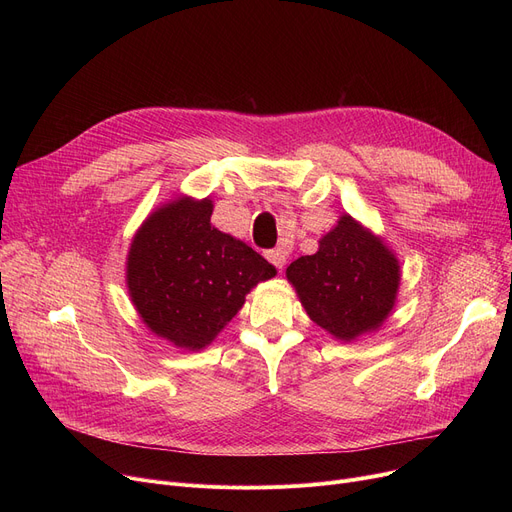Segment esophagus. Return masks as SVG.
<instances>
[{"label":"esophagus","mask_w":512,"mask_h":512,"mask_svg":"<svg viewBox=\"0 0 512 512\" xmlns=\"http://www.w3.org/2000/svg\"><path fill=\"white\" fill-rule=\"evenodd\" d=\"M265 257H267V261H270V263L276 267V270H282V267L286 265V251H284V249H272V251H267Z\"/></svg>","instance_id":"34e87169"}]
</instances>
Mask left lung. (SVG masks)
Returning <instances> with one entry per match:
<instances>
[{"mask_svg":"<svg viewBox=\"0 0 512 512\" xmlns=\"http://www.w3.org/2000/svg\"><path fill=\"white\" fill-rule=\"evenodd\" d=\"M396 257L351 215L319 240L315 255L299 257L286 270L317 326L340 340L375 330L394 307L400 282Z\"/></svg>","mask_w":512,"mask_h":512,"instance_id":"left-lung-1","label":"left lung"}]
</instances>
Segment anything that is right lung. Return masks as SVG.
<instances>
[{
	"label": "right lung",
	"instance_id": "right-lung-1",
	"mask_svg": "<svg viewBox=\"0 0 512 512\" xmlns=\"http://www.w3.org/2000/svg\"><path fill=\"white\" fill-rule=\"evenodd\" d=\"M209 199L161 207L132 240L128 290L145 324L180 348L209 344L240 311L247 292L276 276L245 242L211 226Z\"/></svg>",
	"mask_w": 512,
	"mask_h": 512
}]
</instances>
